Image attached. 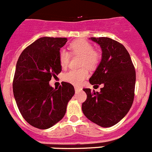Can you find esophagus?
Returning <instances> with one entry per match:
<instances>
[{"label": "esophagus", "instance_id": "1", "mask_svg": "<svg viewBox=\"0 0 152 152\" xmlns=\"http://www.w3.org/2000/svg\"><path fill=\"white\" fill-rule=\"evenodd\" d=\"M80 89L81 88H79V87H75V91H76V92H78V91H80Z\"/></svg>", "mask_w": 152, "mask_h": 152}]
</instances>
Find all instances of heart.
<instances>
[{"label": "heart", "mask_w": 152, "mask_h": 152, "mask_svg": "<svg viewBox=\"0 0 152 152\" xmlns=\"http://www.w3.org/2000/svg\"><path fill=\"white\" fill-rule=\"evenodd\" d=\"M72 54L81 56V66H86L90 69L97 67L100 61V56L94 50V47L89 42L85 40H76L69 45ZM70 54L65 49H61L59 53V63L62 68H66L69 64ZM88 71L86 67L72 69L64 73L63 79L66 83L79 86L85 79L88 77Z\"/></svg>", "instance_id": "heart-1"}]
</instances>
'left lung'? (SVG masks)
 Masks as SVG:
<instances>
[{
  "label": "left lung",
  "mask_w": 152,
  "mask_h": 152,
  "mask_svg": "<svg viewBox=\"0 0 152 152\" xmlns=\"http://www.w3.org/2000/svg\"><path fill=\"white\" fill-rule=\"evenodd\" d=\"M102 48V61L89 79L91 85L103 84L100 92L84 88L87 98L82 104L84 115L102 127H110L129 112L134 99L136 71L129 52L110 38H90Z\"/></svg>",
  "instance_id": "obj_1"
}]
</instances>
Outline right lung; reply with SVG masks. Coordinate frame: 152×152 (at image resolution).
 Returning a JSON list of instances; mask_svg holds the SVG:
<instances>
[{
	"mask_svg": "<svg viewBox=\"0 0 152 152\" xmlns=\"http://www.w3.org/2000/svg\"><path fill=\"white\" fill-rule=\"evenodd\" d=\"M66 42V38L42 37L23 50L16 63L14 98L23 118L38 129H48L62 120L75 94L70 83L63 82L57 89L49 84L62 70L59 53Z\"/></svg>",
	"mask_w": 152,
	"mask_h": 152,
	"instance_id": "right-lung-1",
	"label": "right lung"
}]
</instances>
